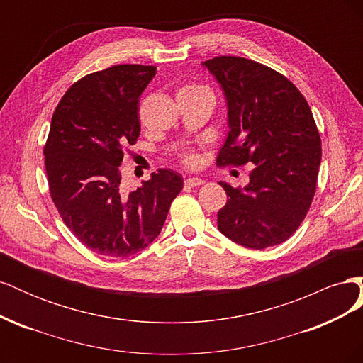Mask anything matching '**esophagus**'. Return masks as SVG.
Instances as JSON below:
<instances>
[{"mask_svg": "<svg viewBox=\"0 0 363 363\" xmlns=\"http://www.w3.org/2000/svg\"><path fill=\"white\" fill-rule=\"evenodd\" d=\"M203 183H204V180L200 177H189L184 180V184L189 186V188H196V186H201Z\"/></svg>", "mask_w": 363, "mask_h": 363, "instance_id": "1", "label": "esophagus"}]
</instances>
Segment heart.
<instances>
[{
	"mask_svg": "<svg viewBox=\"0 0 363 363\" xmlns=\"http://www.w3.org/2000/svg\"><path fill=\"white\" fill-rule=\"evenodd\" d=\"M180 92H211V91H208L206 86H201V84H188V86L182 87ZM180 159L183 162V164H186V167H196L200 162L199 156H196L194 151L183 152Z\"/></svg>",
	"mask_w": 363,
	"mask_h": 363,
	"instance_id": "b5f03b06",
	"label": "heart"
}]
</instances>
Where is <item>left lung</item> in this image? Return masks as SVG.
Listing matches in <instances>:
<instances>
[{
	"instance_id": "8db88e82",
	"label": "left lung",
	"mask_w": 363,
	"mask_h": 363,
	"mask_svg": "<svg viewBox=\"0 0 363 363\" xmlns=\"http://www.w3.org/2000/svg\"><path fill=\"white\" fill-rule=\"evenodd\" d=\"M204 67L221 84L228 136L219 167L255 163L244 189L221 182L227 194L218 228L252 250L289 239L309 212L321 163V138L309 104L283 74L255 60L219 56Z\"/></svg>"
}]
</instances>
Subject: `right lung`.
<instances>
[{"instance_id": "right-lung-1", "label": "right lung", "mask_w": 363, "mask_h": 363, "mask_svg": "<svg viewBox=\"0 0 363 363\" xmlns=\"http://www.w3.org/2000/svg\"><path fill=\"white\" fill-rule=\"evenodd\" d=\"M156 67L115 65L65 92L43 147L51 200L65 225L98 255L128 257L155 240L182 175L157 169L128 192L121 162L140 135L139 98Z\"/></svg>"}]
</instances>
